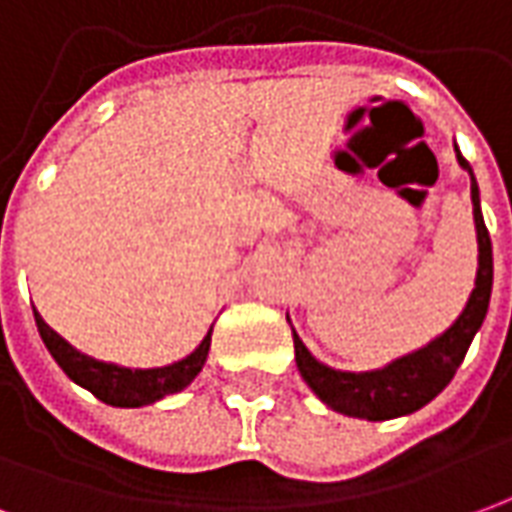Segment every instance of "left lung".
<instances>
[{"label": "left lung", "instance_id": "left-lung-1", "mask_svg": "<svg viewBox=\"0 0 512 512\" xmlns=\"http://www.w3.org/2000/svg\"><path fill=\"white\" fill-rule=\"evenodd\" d=\"M455 158L472 178V213L474 230H477V277L474 290L463 312L455 318L450 329H444L439 337H433L428 345L406 356H397L389 365L365 373H351V370H334L323 365L321 359L310 354V348L301 343V337L293 329V348H296V367L301 378L307 381L315 395L334 411L345 417L370 419V422H384V419L406 417L422 406H428L433 397L439 395L444 386L450 384L455 370L461 367L463 356L472 345L474 334L480 332L491 301L494 288V255H491V235L483 222L480 211V189L469 167V161L461 156L455 147ZM290 321V318H288Z\"/></svg>", "mask_w": 512, "mask_h": 512}]
</instances>
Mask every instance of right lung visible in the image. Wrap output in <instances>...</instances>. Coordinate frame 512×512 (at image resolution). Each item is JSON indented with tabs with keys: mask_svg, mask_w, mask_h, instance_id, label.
Masks as SVG:
<instances>
[{
	"mask_svg": "<svg viewBox=\"0 0 512 512\" xmlns=\"http://www.w3.org/2000/svg\"><path fill=\"white\" fill-rule=\"evenodd\" d=\"M35 323L38 332L43 337V343L49 348V354L54 356V362L62 367V373L71 378L73 384L84 386L87 392H93L98 400H104L106 406L117 408H139L150 406L161 397L175 395L180 389L200 376L202 365L208 359L211 351V332L202 337V343L191 351L186 359L172 362L164 367H123L115 362H101L93 356L82 354L79 348H73L65 337L51 329L49 323L43 321V315L35 310Z\"/></svg>",
	"mask_w": 512,
	"mask_h": 512,
	"instance_id": "right-lung-1",
	"label": "right lung"
}]
</instances>
